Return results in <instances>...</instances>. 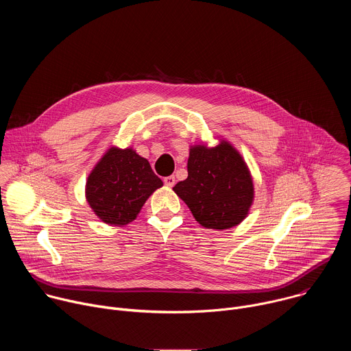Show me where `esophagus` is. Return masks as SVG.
<instances>
[{
  "mask_svg": "<svg viewBox=\"0 0 351 351\" xmlns=\"http://www.w3.org/2000/svg\"><path fill=\"white\" fill-rule=\"evenodd\" d=\"M164 183L168 186V187H173L175 186V176H167L164 178Z\"/></svg>",
  "mask_w": 351,
  "mask_h": 351,
  "instance_id": "34e87169",
  "label": "esophagus"
}]
</instances>
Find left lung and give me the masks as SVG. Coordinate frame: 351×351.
I'll return each mask as SVG.
<instances>
[{
  "label": "left lung",
  "mask_w": 351,
  "mask_h": 351,
  "mask_svg": "<svg viewBox=\"0 0 351 351\" xmlns=\"http://www.w3.org/2000/svg\"><path fill=\"white\" fill-rule=\"evenodd\" d=\"M187 179L173 191L190 208L195 221L225 230L237 226L254 202V183L244 158L225 138L219 144L190 145Z\"/></svg>",
  "instance_id": "8db88e82"
}]
</instances>
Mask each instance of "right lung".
I'll return each instance as SVG.
<instances>
[{
	"mask_svg": "<svg viewBox=\"0 0 351 351\" xmlns=\"http://www.w3.org/2000/svg\"><path fill=\"white\" fill-rule=\"evenodd\" d=\"M162 180L132 147H110L86 180V199L104 223L125 226L134 221Z\"/></svg>",
	"mask_w": 351,
	"mask_h": 351,
	"instance_id": "right-lung-1",
	"label": "right lung"
}]
</instances>
